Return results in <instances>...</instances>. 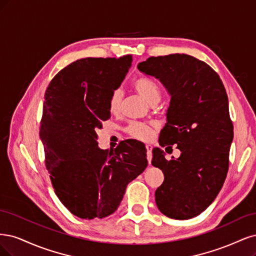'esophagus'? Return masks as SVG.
<instances>
[{
	"instance_id": "obj_1",
	"label": "esophagus",
	"mask_w": 256,
	"mask_h": 256,
	"mask_svg": "<svg viewBox=\"0 0 256 256\" xmlns=\"http://www.w3.org/2000/svg\"><path fill=\"white\" fill-rule=\"evenodd\" d=\"M146 158L149 164H151L152 160V146L151 144H146Z\"/></svg>"
}]
</instances>
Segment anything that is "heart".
Listing matches in <instances>:
<instances>
[{
	"instance_id": "1",
	"label": "heart",
	"mask_w": 256,
	"mask_h": 256,
	"mask_svg": "<svg viewBox=\"0 0 256 256\" xmlns=\"http://www.w3.org/2000/svg\"><path fill=\"white\" fill-rule=\"evenodd\" d=\"M133 87L136 92L142 96L148 103H153L160 101V89L158 84L152 78H139L134 80ZM122 104V92L120 89H114L112 92L107 107L110 114H116L120 112ZM154 126L146 122H130L126 128V133L133 138L138 140H146L152 139L154 135L153 130Z\"/></svg>"
}]
</instances>
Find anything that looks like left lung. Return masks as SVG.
Returning a JSON list of instances; mask_svg holds the SVG:
<instances>
[{
	"instance_id": "1",
	"label": "left lung",
	"mask_w": 256,
	"mask_h": 256,
	"mask_svg": "<svg viewBox=\"0 0 256 256\" xmlns=\"http://www.w3.org/2000/svg\"><path fill=\"white\" fill-rule=\"evenodd\" d=\"M137 68L160 80L170 94L158 142L180 151L170 160L160 148L152 151V164L164 176L156 205L169 218H194L216 199L228 174L234 132L226 88L208 64L187 54L149 57Z\"/></svg>"
}]
</instances>
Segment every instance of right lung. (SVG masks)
I'll return each instance as SVG.
<instances>
[{
	"label": "right lung",
	"mask_w": 256,
	"mask_h": 256,
	"mask_svg": "<svg viewBox=\"0 0 256 256\" xmlns=\"http://www.w3.org/2000/svg\"><path fill=\"white\" fill-rule=\"evenodd\" d=\"M132 60V55L82 58L60 70L46 88L39 133L46 166L56 196L82 219L116 212L128 184L148 166L142 142L128 139L108 152L96 142L98 130L110 118L108 98Z\"/></svg>",
	"instance_id": "add662e5"
}]
</instances>
